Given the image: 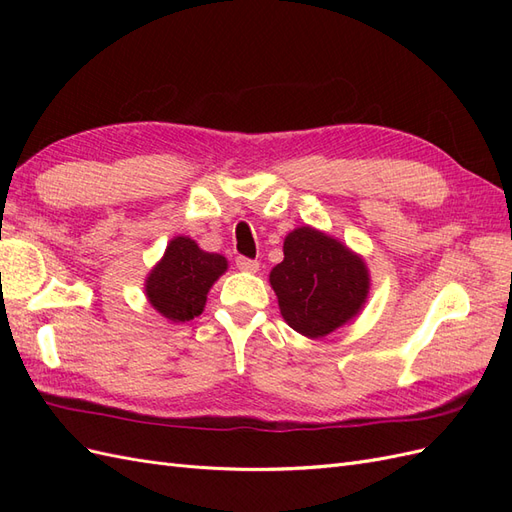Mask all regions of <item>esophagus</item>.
I'll return each mask as SVG.
<instances>
[{"mask_svg":"<svg viewBox=\"0 0 512 512\" xmlns=\"http://www.w3.org/2000/svg\"><path fill=\"white\" fill-rule=\"evenodd\" d=\"M237 269L239 271H245V273H256L258 271V267H260V262L258 260H252V258H245V256H237Z\"/></svg>","mask_w":512,"mask_h":512,"instance_id":"esophagus-1","label":"esophagus"}]
</instances>
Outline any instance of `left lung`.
Here are the masks:
<instances>
[{
    "mask_svg": "<svg viewBox=\"0 0 512 512\" xmlns=\"http://www.w3.org/2000/svg\"><path fill=\"white\" fill-rule=\"evenodd\" d=\"M269 282L288 327L312 339L352 320L369 294L363 258L312 226L294 228L284 239V260Z\"/></svg>",
    "mask_w": 512,
    "mask_h": 512,
    "instance_id": "obj_1",
    "label": "left lung"
}]
</instances>
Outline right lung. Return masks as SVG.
<instances>
[{"label": "right lung", "instance_id": "add662e5", "mask_svg": "<svg viewBox=\"0 0 512 512\" xmlns=\"http://www.w3.org/2000/svg\"><path fill=\"white\" fill-rule=\"evenodd\" d=\"M226 269L224 256L200 250L190 237H175L147 277V299L164 318L188 322L203 314L207 292Z\"/></svg>", "mask_w": 512, "mask_h": 512}]
</instances>
